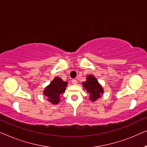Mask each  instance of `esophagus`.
<instances>
[{
  "label": "esophagus",
  "instance_id": "1",
  "mask_svg": "<svg viewBox=\"0 0 147 147\" xmlns=\"http://www.w3.org/2000/svg\"><path fill=\"white\" fill-rule=\"evenodd\" d=\"M71 83L74 84V85H76V84H77L78 82H77V80H71Z\"/></svg>",
  "mask_w": 147,
  "mask_h": 147
}]
</instances>
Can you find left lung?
<instances>
[{"instance_id": "left-lung-1", "label": "left lung", "mask_w": 147, "mask_h": 147, "mask_svg": "<svg viewBox=\"0 0 147 147\" xmlns=\"http://www.w3.org/2000/svg\"><path fill=\"white\" fill-rule=\"evenodd\" d=\"M84 90L89 94L90 100L95 102L101 97L104 93V89L101 84L98 82L95 76L88 75L86 76V81L82 83Z\"/></svg>"}]
</instances>
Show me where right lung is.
Returning <instances> with one entry per match:
<instances>
[{
	"mask_svg": "<svg viewBox=\"0 0 147 147\" xmlns=\"http://www.w3.org/2000/svg\"><path fill=\"white\" fill-rule=\"evenodd\" d=\"M67 86V82L63 81L59 77H55L43 90V94L47 96L48 102L53 105L57 104L60 102L61 94L65 92Z\"/></svg>",
	"mask_w": 147,
	"mask_h": 147,
	"instance_id": "obj_1",
	"label": "right lung"
}]
</instances>
